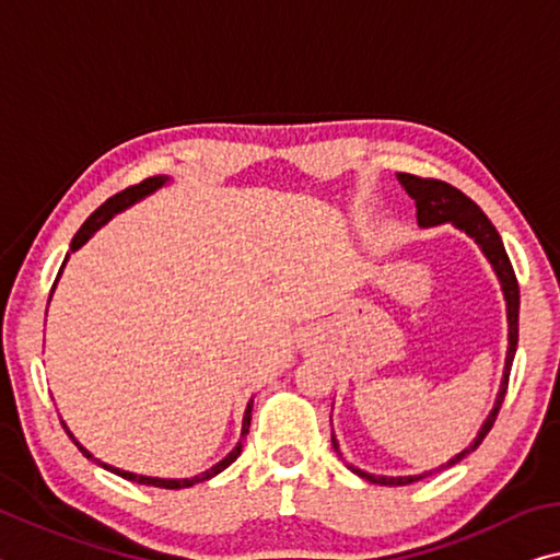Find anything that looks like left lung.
Instances as JSON below:
<instances>
[{"instance_id": "obj_1", "label": "left lung", "mask_w": 560, "mask_h": 560, "mask_svg": "<svg viewBox=\"0 0 560 560\" xmlns=\"http://www.w3.org/2000/svg\"><path fill=\"white\" fill-rule=\"evenodd\" d=\"M396 179H398V184L404 186L408 197L416 201V221H419L421 229L451 224L454 229H458L460 234L474 238L476 246L481 248V254L486 256V261L491 264V269L495 273V279H499L501 291H503L505 322H509V349H505L503 376H501L499 394H495L493 408L488 411V416L483 419L481 429H478L474 441L468 443L464 451H458L456 456H451L446 464H441L439 468H429V471H423V474H413V476H378V474L363 471V468L353 466V464H346L353 474L366 478V481H371V483H378V486L416 483L425 476H433V474L443 471V468L456 466L460 458H466L468 454H471V451H476L478 443H481L486 439V433L491 431L495 416H499V408L503 404L505 388H509L511 363H513V357H516V346H518V304H521L518 281H516V273H513V266L509 261V254H505V248H503L501 236H499V232H495V226L491 224V219H488L483 211L478 209L476 201H471L464 191H458L456 186H451L446 182L421 179V176H413V174H396ZM331 443H334L336 454L343 458L341 448H339V441H336V436H334V429H331Z\"/></svg>"}]
</instances>
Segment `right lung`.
Returning <instances> with one entry per match:
<instances>
[{"label": "right lung", "mask_w": 560, "mask_h": 560, "mask_svg": "<svg viewBox=\"0 0 560 560\" xmlns=\"http://www.w3.org/2000/svg\"><path fill=\"white\" fill-rule=\"evenodd\" d=\"M168 182V176H164V174H159V176H149V179H144L141 184H137V186H129V189H124L121 194H117V197H112V199H106L100 209L94 211L92 217H89L84 224H82V229H79V232L74 234V238H72V248H69V254H74L77 248H82L89 238H92L96 232H100V229L104 226V224H109V221L117 217V214H121L124 209H129V207H135L137 201H141V199H147L149 194H154V191H159L162 189V186H166ZM69 254H67V259H65V264L69 261ZM65 264H61V269H65ZM61 269H59V277H61ZM59 277H57V281H59ZM57 281H55V287H57ZM55 291V289H51ZM51 299V296H49ZM252 408H254V398H248V404H246V411H244V419H242V436H238V443L236 446L229 451V454L219 460V464H214L211 468H207V471H201L199 476H191V478H156V476H141V474H131V471H121V468H117V466H109V464H104V460H100L96 458L94 454H89V451L82 446V443H79L77 439H74V433L67 429V423H65V429H67V433H69V439H72L77 446H79V451H82V454L86 456V458H92L96 466H102V468H106V471H112V474H117V476H121V478H127V481H135V483H144V486H156V488H189V486H197V483H203V481H209V478H214L217 474H221L224 471L226 466H232L234 460L238 458V454H242V448H244V439H246V433H248V425H252Z\"/></svg>", "instance_id": "obj_1"}]
</instances>
